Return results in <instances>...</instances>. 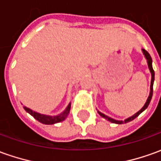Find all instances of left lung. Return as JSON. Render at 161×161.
I'll use <instances>...</instances> for the list:
<instances>
[{"mask_svg":"<svg viewBox=\"0 0 161 161\" xmlns=\"http://www.w3.org/2000/svg\"><path fill=\"white\" fill-rule=\"evenodd\" d=\"M142 52H143L144 55H145V59H146V61H147L148 68H149L150 72H151V74H152V80H151V86H150L149 97H148V99H147V100H146V102H145V104L144 105V107L141 108L138 112L136 113L135 114H133V115H132V116H130V117L125 119L124 121H118V120H114V119H113V118H111V117H108V115H106V114H102L101 112L98 111L99 114L100 115V116H101V117L107 119L108 121L111 122L112 123H116V124H123V123H127V122L133 121L135 118H136L137 116H138V115H139V114H140L141 113L145 111V109L147 108V107L149 106L150 102H151V99H152V97H153V82H154V70H153V60H152V57H151V55L149 54V53H148L146 50H145V49H142Z\"/></svg>","mask_w":161,"mask_h":161,"instance_id":"8db88e82","label":"left lung"}]
</instances>
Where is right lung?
Segmentation results:
<instances>
[{"instance_id":"obj_1","label":"right lung","mask_w":161,"mask_h":161,"mask_svg":"<svg viewBox=\"0 0 161 161\" xmlns=\"http://www.w3.org/2000/svg\"><path fill=\"white\" fill-rule=\"evenodd\" d=\"M24 108L26 112L29 113L31 116L39 121V122L43 123V124H47V125H51V124H54V123H58V122H61L62 121H64L67 118V116L69 115V111H70V103L68 105V107L65 108V110L62 112L61 114H59L57 115H47V114H40V113L35 112L33 110H31V108H27L24 106Z\"/></svg>"}]
</instances>
